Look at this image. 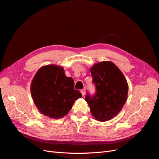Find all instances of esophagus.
<instances>
[{"label":"esophagus","instance_id":"1","mask_svg":"<svg viewBox=\"0 0 159 159\" xmlns=\"http://www.w3.org/2000/svg\"><path fill=\"white\" fill-rule=\"evenodd\" d=\"M80 92L81 93V94H82V95H83V96H84V95H85V89H81Z\"/></svg>","mask_w":159,"mask_h":159}]
</instances>
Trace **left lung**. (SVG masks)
Returning <instances> with one entry per match:
<instances>
[{
  "label": "left lung",
  "instance_id": "1",
  "mask_svg": "<svg viewBox=\"0 0 159 159\" xmlns=\"http://www.w3.org/2000/svg\"><path fill=\"white\" fill-rule=\"evenodd\" d=\"M95 93L86 94L91 113L99 121H107L120 112L126 102L128 84L123 73L113 62L102 61L90 70Z\"/></svg>",
  "mask_w": 159,
  "mask_h": 159
}]
</instances>
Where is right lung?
Returning <instances> with one entry per match:
<instances>
[{"label": "right lung", "mask_w": 159, "mask_h": 159, "mask_svg": "<svg viewBox=\"0 0 159 159\" xmlns=\"http://www.w3.org/2000/svg\"><path fill=\"white\" fill-rule=\"evenodd\" d=\"M31 94L36 106L52 119L63 117L71 110L74 102L82 97L74 89V81L67 77L62 67L45 66L37 71L31 84Z\"/></svg>", "instance_id": "right-lung-1"}]
</instances>
